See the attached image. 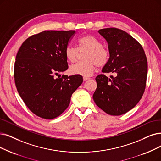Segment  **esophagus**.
Segmentation results:
<instances>
[{
	"label": "esophagus",
	"instance_id": "34e87169",
	"mask_svg": "<svg viewBox=\"0 0 161 161\" xmlns=\"http://www.w3.org/2000/svg\"><path fill=\"white\" fill-rule=\"evenodd\" d=\"M89 79H90L89 77H86V76H84V77H83V80H84V81H86V80H89Z\"/></svg>",
	"mask_w": 161,
	"mask_h": 161
}]
</instances>
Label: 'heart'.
Here are the masks:
<instances>
[{
    "instance_id": "obj_1",
    "label": "heart",
    "mask_w": 161,
    "mask_h": 161,
    "mask_svg": "<svg viewBox=\"0 0 161 161\" xmlns=\"http://www.w3.org/2000/svg\"><path fill=\"white\" fill-rule=\"evenodd\" d=\"M78 43L79 49L70 46L66 47V59L70 63H75L78 59L80 53L86 51L83 56V59L85 61L70 66V73L87 77L93 74L96 66L102 67L107 65L110 59V51L102 46L97 38L91 35H86L79 38Z\"/></svg>"
}]
</instances>
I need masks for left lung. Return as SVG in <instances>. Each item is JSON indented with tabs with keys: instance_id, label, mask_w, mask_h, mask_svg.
I'll return each instance as SVG.
<instances>
[{
	"instance_id": "8db88e82",
	"label": "left lung",
	"mask_w": 161,
	"mask_h": 161,
	"mask_svg": "<svg viewBox=\"0 0 161 161\" xmlns=\"http://www.w3.org/2000/svg\"><path fill=\"white\" fill-rule=\"evenodd\" d=\"M108 43L110 59L102 73H115L109 79L96 77L97 88L93 94L96 104L111 115L130 111L142 98L146 87L147 61L141 45L124 30L109 28L98 30Z\"/></svg>"
}]
</instances>
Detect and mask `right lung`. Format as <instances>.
Segmentation results:
<instances>
[{
	"label": "right lung",
	"instance_id": "obj_1",
	"mask_svg": "<svg viewBox=\"0 0 161 161\" xmlns=\"http://www.w3.org/2000/svg\"><path fill=\"white\" fill-rule=\"evenodd\" d=\"M75 34V30H45L29 37L18 51L16 87L25 104L38 117H58L83 81L80 75L55 77L69 67L65 51Z\"/></svg>",
	"mask_w": 161,
	"mask_h": 161
}]
</instances>
